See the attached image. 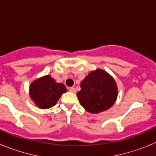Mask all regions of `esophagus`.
Segmentation results:
<instances>
[{
  "mask_svg": "<svg viewBox=\"0 0 156 156\" xmlns=\"http://www.w3.org/2000/svg\"><path fill=\"white\" fill-rule=\"evenodd\" d=\"M69 91L72 92V93H76L75 87H70L69 88Z\"/></svg>",
  "mask_w": 156,
  "mask_h": 156,
  "instance_id": "1",
  "label": "esophagus"
}]
</instances>
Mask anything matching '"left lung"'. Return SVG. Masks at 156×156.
Masks as SVG:
<instances>
[{"label":"left lung","instance_id":"8db88e82","mask_svg":"<svg viewBox=\"0 0 156 156\" xmlns=\"http://www.w3.org/2000/svg\"><path fill=\"white\" fill-rule=\"evenodd\" d=\"M77 98L81 105L90 113L106 111L115 104L118 88L115 80L101 69L91 71L80 83Z\"/></svg>","mask_w":156,"mask_h":156}]
</instances>
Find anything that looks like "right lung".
<instances>
[{
	"instance_id": "right-lung-1",
	"label": "right lung",
	"mask_w": 156,
	"mask_h": 156,
	"mask_svg": "<svg viewBox=\"0 0 156 156\" xmlns=\"http://www.w3.org/2000/svg\"><path fill=\"white\" fill-rule=\"evenodd\" d=\"M67 91L65 85L57 83L50 75L35 80L30 85V97L41 109L55 105L62 94Z\"/></svg>"
}]
</instances>
